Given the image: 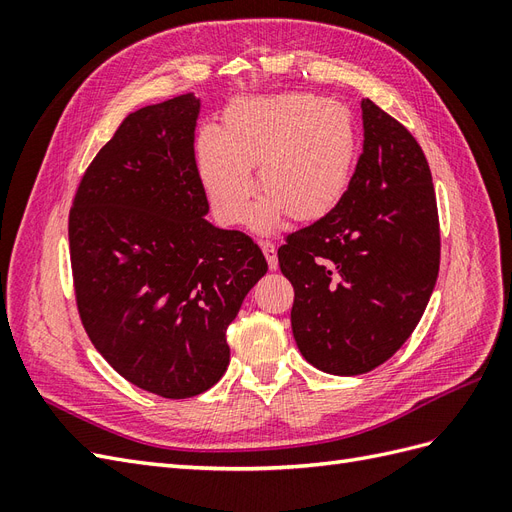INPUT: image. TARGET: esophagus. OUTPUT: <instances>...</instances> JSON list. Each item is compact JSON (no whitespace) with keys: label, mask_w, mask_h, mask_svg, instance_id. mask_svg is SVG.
I'll list each match as a JSON object with an SVG mask.
<instances>
[{"label":"esophagus","mask_w":512,"mask_h":512,"mask_svg":"<svg viewBox=\"0 0 512 512\" xmlns=\"http://www.w3.org/2000/svg\"><path fill=\"white\" fill-rule=\"evenodd\" d=\"M260 247H262V254H265V258L269 262V269L275 271L277 269V250H275V245L271 241H262Z\"/></svg>","instance_id":"obj_1"}]
</instances>
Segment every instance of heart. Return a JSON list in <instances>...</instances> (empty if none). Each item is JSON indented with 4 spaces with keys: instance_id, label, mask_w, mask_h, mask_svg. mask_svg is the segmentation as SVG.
<instances>
[{
    "instance_id": "1",
    "label": "heart",
    "mask_w": 512,
    "mask_h": 512,
    "mask_svg": "<svg viewBox=\"0 0 512 512\" xmlns=\"http://www.w3.org/2000/svg\"><path fill=\"white\" fill-rule=\"evenodd\" d=\"M359 134L346 106L314 94L241 98L224 113L222 132L205 128L196 143L198 177L218 220H247L258 185L267 196L252 226L267 232L286 213L312 222L333 211L350 188Z\"/></svg>"
}]
</instances>
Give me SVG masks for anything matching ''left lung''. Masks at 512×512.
<instances>
[{"label":"left lung","mask_w":512,"mask_h":512,"mask_svg":"<svg viewBox=\"0 0 512 512\" xmlns=\"http://www.w3.org/2000/svg\"><path fill=\"white\" fill-rule=\"evenodd\" d=\"M361 111L363 153L348 192L277 250L294 286V342L333 376L367 374L391 359L421 320L440 269L425 153L369 98Z\"/></svg>","instance_id":"8db88e82"}]
</instances>
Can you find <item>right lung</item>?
<instances>
[{"label": "right lung", "mask_w": 512, "mask_h": 512, "mask_svg": "<svg viewBox=\"0 0 512 512\" xmlns=\"http://www.w3.org/2000/svg\"><path fill=\"white\" fill-rule=\"evenodd\" d=\"M200 98L130 113L74 196L70 258L91 344L166 399L205 393L230 363L228 324L267 273L260 247L213 226L194 160Z\"/></svg>", "instance_id": "add662e5"}]
</instances>
